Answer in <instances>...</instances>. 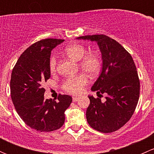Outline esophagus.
Masks as SVG:
<instances>
[{
  "label": "esophagus",
  "mask_w": 154,
  "mask_h": 154,
  "mask_svg": "<svg viewBox=\"0 0 154 154\" xmlns=\"http://www.w3.org/2000/svg\"><path fill=\"white\" fill-rule=\"evenodd\" d=\"M72 100H73V101H74V102H76L77 100H78V97H73Z\"/></svg>",
  "instance_id": "obj_1"
}]
</instances>
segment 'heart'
Instances as JSON below:
<instances>
[{
	"label": "heart",
	"mask_w": 154,
	"mask_h": 154,
	"mask_svg": "<svg viewBox=\"0 0 154 154\" xmlns=\"http://www.w3.org/2000/svg\"><path fill=\"white\" fill-rule=\"evenodd\" d=\"M67 57L74 61H80L79 66L83 71L90 75L98 74L101 68V59L97 53L89 52L86 54V49L80 44H72L65 49ZM57 66V59L51 57L50 60V69L54 71ZM88 83V77L85 74H79L74 77H70L63 83V88L66 92L71 94H79L83 91V88Z\"/></svg>",
	"instance_id": "1"
}]
</instances>
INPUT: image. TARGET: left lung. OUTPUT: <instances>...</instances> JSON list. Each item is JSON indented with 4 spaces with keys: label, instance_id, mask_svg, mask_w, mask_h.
<instances>
[{
    "label": "left lung",
    "instance_id": "1",
    "mask_svg": "<svg viewBox=\"0 0 154 154\" xmlns=\"http://www.w3.org/2000/svg\"><path fill=\"white\" fill-rule=\"evenodd\" d=\"M77 39L96 42L101 53V72L91 90L97 91L98 97L106 94V101L88 95L87 122L102 133L116 131L130 120L139 101L140 83L134 61L122 45L107 35H85Z\"/></svg>",
    "mask_w": 154,
    "mask_h": 154
}]
</instances>
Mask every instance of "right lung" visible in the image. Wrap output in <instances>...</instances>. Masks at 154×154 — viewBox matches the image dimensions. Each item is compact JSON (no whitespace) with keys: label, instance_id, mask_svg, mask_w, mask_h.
Returning a JSON list of instances; mask_svg holds the SVG:
<instances>
[{"label":"right lung","instance_id":"obj_1","mask_svg":"<svg viewBox=\"0 0 154 154\" xmlns=\"http://www.w3.org/2000/svg\"><path fill=\"white\" fill-rule=\"evenodd\" d=\"M63 42L46 38L34 43L20 56L12 71V103L24 123L37 131L60 129L65 122V111L72 101L67 94H60L57 102L44 97L43 83L51 77V51Z\"/></svg>","mask_w":154,"mask_h":154}]
</instances>
